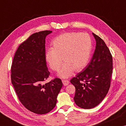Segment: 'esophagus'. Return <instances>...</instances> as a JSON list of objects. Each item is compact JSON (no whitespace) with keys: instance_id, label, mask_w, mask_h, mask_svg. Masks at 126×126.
Segmentation results:
<instances>
[{"instance_id":"34e87169","label":"esophagus","mask_w":126,"mask_h":126,"mask_svg":"<svg viewBox=\"0 0 126 126\" xmlns=\"http://www.w3.org/2000/svg\"><path fill=\"white\" fill-rule=\"evenodd\" d=\"M62 82H63V86H67L69 84V80H62Z\"/></svg>"}]
</instances>
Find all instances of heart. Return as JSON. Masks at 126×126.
<instances>
[{
    "instance_id": "obj_1",
    "label": "heart",
    "mask_w": 126,
    "mask_h": 126,
    "mask_svg": "<svg viewBox=\"0 0 126 126\" xmlns=\"http://www.w3.org/2000/svg\"><path fill=\"white\" fill-rule=\"evenodd\" d=\"M92 43L86 33L65 32L57 36L52 42V48L45 53V59L53 71L60 68L63 59L65 63L58 73L62 78L70 77L74 70L80 71L85 68L90 59Z\"/></svg>"
}]
</instances>
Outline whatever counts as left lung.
I'll return each instance as SVG.
<instances>
[{"label": "left lung", "instance_id": "1", "mask_svg": "<svg viewBox=\"0 0 126 126\" xmlns=\"http://www.w3.org/2000/svg\"><path fill=\"white\" fill-rule=\"evenodd\" d=\"M92 35L96 47L92 59L85 70L70 80L75 88L74 102L87 109L95 107L105 97L113 73V58L109 48L101 38Z\"/></svg>", "mask_w": 126, "mask_h": 126}]
</instances>
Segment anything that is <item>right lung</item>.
Wrapping results in <instances>:
<instances>
[{
	"instance_id": "1",
	"label": "right lung",
	"mask_w": 126,
	"mask_h": 126,
	"mask_svg": "<svg viewBox=\"0 0 126 126\" xmlns=\"http://www.w3.org/2000/svg\"><path fill=\"white\" fill-rule=\"evenodd\" d=\"M52 31L32 34L19 46L11 67V81L21 103L27 109L44 114L55 107L63 83L55 78L43 84L49 77L45 59L46 38Z\"/></svg>"
}]
</instances>
